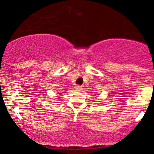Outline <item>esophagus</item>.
I'll return each instance as SVG.
<instances>
[{"mask_svg":"<svg viewBox=\"0 0 154 154\" xmlns=\"http://www.w3.org/2000/svg\"><path fill=\"white\" fill-rule=\"evenodd\" d=\"M81 87L80 85H76V86H75V91H81Z\"/></svg>","mask_w":154,"mask_h":154,"instance_id":"obj_1","label":"esophagus"}]
</instances>
